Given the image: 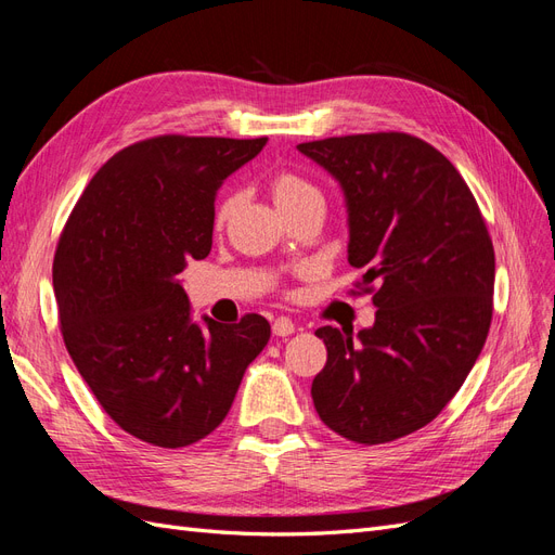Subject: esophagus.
<instances>
[{
	"label": "esophagus",
	"mask_w": 555,
	"mask_h": 555,
	"mask_svg": "<svg viewBox=\"0 0 555 555\" xmlns=\"http://www.w3.org/2000/svg\"><path fill=\"white\" fill-rule=\"evenodd\" d=\"M294 331H296V324L289 317H278L273 322V333L280 335V338H287V335H292Z\"/></svg>",
	"instance_id": "esophagus-1"
}]
</instances>
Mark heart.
I'll return each mask as SVG.
<instances>
[{"label":"heart","instance_id":"1","mask_svg":"<svg viewBox=\"0 0 555 555\" xmlns=\"http://www.w3.org/2000/svg\"><path fill=\"white\" fill-rule=\"evenodd\" d=\"M268 184H271L273 201H275L278 208H280L282 212L292 210L294 206L300 204V201H306V198H310V196H319L317 190L312 188V184H310L306 178H300L298 173L287 171V169L275 171V173L271 176V182H268ZM231 208H233V196H224V198L220 201V206H217L215 222L222 224V222L227 220V217H229Z\"/></svg>","mask_w":555,"mask_h":555}]
</instances>
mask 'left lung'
Here are the masks:
<instances>
[{
  "label": "left lung",
  "mask_w": 555,
  "mask_h": 555,
  "mask_svg": "<svg viewBox=\"0 0 555 555\" xmlns=\"http://www.w3.org/2000/svg\"><path fill=\"white\" fill-rule=\"evenodd\" d=\"M298 150L340 182L347 261L365 268L359 287L377 308L357 335L317 328L328 359L312 382L314 410L351 442L405 438L447 408L481 354L495 282L489 229L456 166L410 133Z\"/></svg>",
  "instance_id": "obj_1"
}]
</instances>
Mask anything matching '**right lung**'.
Segmentation results:
<instances>
[{
	"mask_svg": "<svg viewBox=\"0 0 555 555\" xmlns=\"http://www.w3.org/2000/svg\"><path fill=\"white\" fill-rule=\"evenodd\" d=\"M266 141L133 143L94 173L64 224L53 261L64 345L99 405L147 444L210 435L271 338L261 314L196 324L178 280L212 247L217 190Z\"/></svg>",
	"mask_w": 555,
	"mask_h": 555,
	"instance_id": "obj_1",
	"label": "right lung"
}]
</instances>
